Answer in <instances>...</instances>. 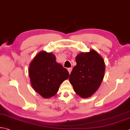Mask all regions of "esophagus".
<instances>
[{"label": "esophagus", "instance_id": "1", "mask_svg": "<svg viewBox=\"0 0 130 130\" xmlns=\"http://www.w3.org/2000/svg\"><path fill=\"white\" fill-rule=\"evenodd\" d=\"M72 69H73V68H68V70L69 73V74H70V73H71V72H72Z\"/></svg>", "mask_w": 130, "mask_h": 130}]
</instances>
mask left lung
I'll return each mask as SVG.
<instances>
[{
    "mask_svg": "<svg viewBox=\"0 0 130 130\" xmlns=\"http://www.w3.org/2000/svg\"><path fill=\"white\" fill-rule=\"evenodd\" d=\"M69 77L74 91L82 98L91 97L100 87L105 70L103 58L94 50L81 52Z\"/></svg>",
    "mask_w": 130,
    "mask_h": 130,
    "instance_id": "left-lung-1",
    "label": "left lung"
}]
</instances>
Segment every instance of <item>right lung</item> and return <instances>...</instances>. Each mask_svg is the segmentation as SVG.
Segmentation results:
<instances>
[{"label": "right lung", "instance_id": "add662e5", "mask_svg": "<svg viewBox=\"0 0 130 130\" xmlns=\"http://www.w3.org/2000/svg\"><path fill=\"white\" fill-rule=\"evenodd\" d=\"M29 75L32 88L43 98L49 99L57 93L60 85L69 78V74L56 61L55 55L42 51L30 62Z\"/></svg>", "mask_w": 130, "mask_h": 130}]
</instances>
